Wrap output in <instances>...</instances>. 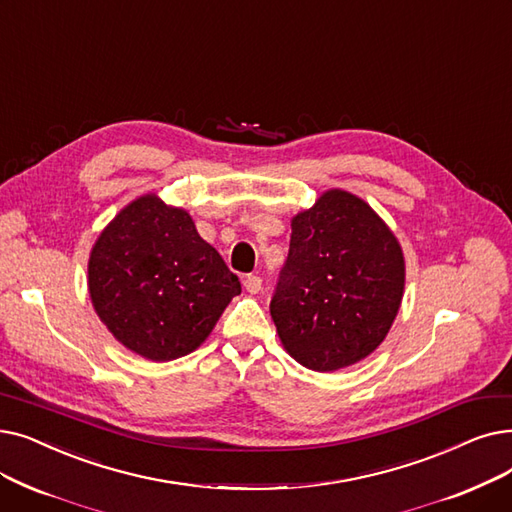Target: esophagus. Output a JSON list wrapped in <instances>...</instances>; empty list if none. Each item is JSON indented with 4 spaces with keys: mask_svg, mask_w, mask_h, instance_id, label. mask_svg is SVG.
Listing matches in <instances>:
<instances>
[{
    "mask_svg": "<svg viewBox=\"0 0 512 512\" xmlns=\"http://www.w3.org/2000/svg\"><path fill=\"white\" fill-rule=\"evenodd\" d=\"M242 284H244V288H247V291H249L251 295H257V293L261 291L263 280H261L259 276H255V274H249V276H244Z\"/></svg>",
    "mask_w": 512,
    "mask_h": 512,
    "instance_id": "esophagus-1",
    "label": "esophagus"
}]
</instances>
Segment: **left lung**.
<instances>
[{"label":"left lung","instance_id":"obj_1","mask_svg":"<svg viewBox=\"0 0 512 512\" xmlns=\"http://www.w3.org/2000/svg\"><path fill=\"white\" fill-rule=\"evenodd\" d=\"M404 255L358 196L328 190L293 219L270 311L284 349L332 372L383 343L404 295Z\"/></svg>","mask_w":512,"mask_h":512}]
</instances>
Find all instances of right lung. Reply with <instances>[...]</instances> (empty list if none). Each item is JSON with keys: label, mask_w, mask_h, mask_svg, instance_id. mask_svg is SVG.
<instances>
[{"label": "right lung", "mask_w": 512, "mask_h": 512, "mask_svg": "<svg viewBox=\"0 0 512 512\" xmlns=\"http://www.w3.org/2000/svg\"><path fill=\"white\" fill-rule=\"evenodd\" d=\"M90 297L127 349L152 362L201 345L240 295V280L198 236L184 209L146 194L100 234L90 257Z\"/></svg>", "instance_id": "add662e5"}]
</instances>
